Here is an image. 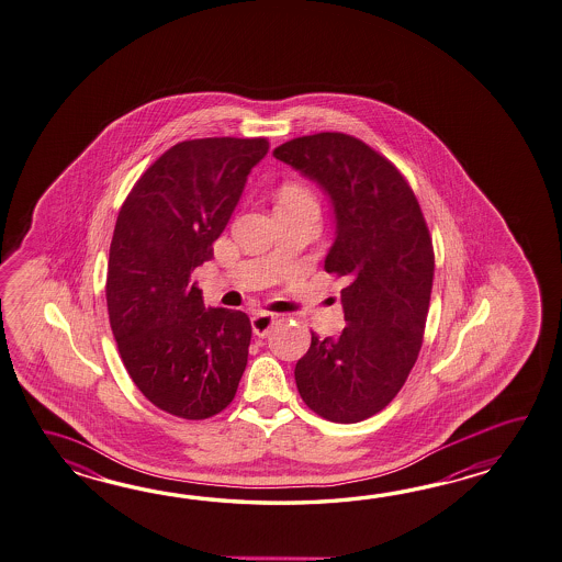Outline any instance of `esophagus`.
<instances>
[{"label":"esophagus","instance_id":"34e87169","mask_svg":"<svg viewBox=\"0 0 562 562\" xmlns=\"http://www.w3.org/2000/svg\"><path fill=\"white\" fill-rule=\"evenodd\" d=\"M276 316L270 312H258L251 316V330L256 337H266L270 333V328L274 326Z\"/></svg>","mask_w":562,"mask_h":562}]
</instances>
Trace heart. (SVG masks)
<instances>
[{
  "label": "heart",
  "mask_w": 562,
  "mask_h": 562,
  "mask_svg": "<svg viewBox=\"0 0 562 562\" xmlns=\"http://www.w3.org/2000/svg\"><path fill=\"white\" fill-rule=\"evenodd\" d=\"M302 205H316V200L311 191L300 183L282 186L280 195H278V207L288 210V207H302Z\"/></svg>",
  "instance_id": "obj_1"
}]
</instances>
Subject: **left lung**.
Wrapping results in <instances>:
<instances>
[{
	"label": "left lung",
	"mask_w": 562,
	"mask_h": 562,
	"mask_svg": "<svg viewBox=\"0 0 562 562\" xmlns=\"http://www.w3.org/2000/svg\"><path fill=\"white\" fill-rule=\"evenodd\" d=\"M274 157L330 198L337 229L325 270L345 280L347 326L340 337L312 333L296 387L321 417L357 424L387 407L417 361L434 284L429 229L405 177L359 138H292Z\"/></svg>",
	"instance_id": "obj_1"
}]
</instances>
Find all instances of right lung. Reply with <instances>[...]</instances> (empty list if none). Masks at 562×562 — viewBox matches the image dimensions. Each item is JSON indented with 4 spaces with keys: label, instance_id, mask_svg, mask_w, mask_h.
Listing matches in <instances>:
<instances>
[{
    "label": "right lung",
    "instance_id": "1",
    "mask_svg": "<svg viewBox=\"0 0 562 562\" xmlns=\"http://www.w3.org/2000/svg\"><path fill=\"white\" fill-rule=\"evenodd\" d=\"M266 138L183 140L140 175L114 225L106 306L133 383L162 412L207 419L236 395L248 364V314L205 308L193 270L244 193Z\"/></svg>",
    "mask_w": 562,
    "mask_h": 562
}]
</instances>
